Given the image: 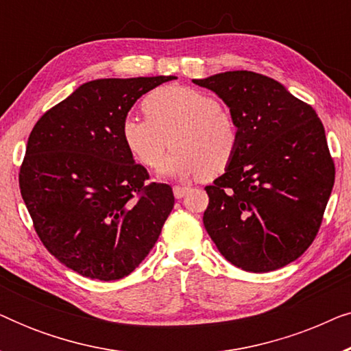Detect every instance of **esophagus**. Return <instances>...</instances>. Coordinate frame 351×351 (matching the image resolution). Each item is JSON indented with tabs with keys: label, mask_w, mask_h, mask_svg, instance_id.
<instances>
[{
	"label": "esophagus",
	"mask_w": 351,
	"mask_h": 351,
	"mask_svg": "<svg viewBox=\"0 0 351 351\" xmlns=\"http://www.w3.org/2000/svg\"><path fill=\"white\" fill-rule=\"evenodd\" d=\"M172 191H174V196L177 199H180V198H184V196L189 193L190 191V189L189 186H179V185H176L174 189H172Z\"/></svg>",
	"instance_id": "1"
}]
</instances>
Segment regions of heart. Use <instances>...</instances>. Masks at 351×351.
<instances>
[{"mask_svg": "<svg viewBox=\"0 0 351 351\" xmlns=\"http://www.w3.org/2000/svg\"><path fill=\"white\" fill-rule=\"evenodd\" d=\"M147 117L128 114L121 137L141 165H161L171 136L172 152L161 174L189 179L217 176L227 169L238 150L239 131L233 114L214 95L189 86H165L143 100Z\"/></svg>", "mask_w": 351, "mask_h": 351, "instance_id": "heart-1", "label": "heart"}]
</instances>
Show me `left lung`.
I'll return each instance as SVG.
<instances>
[{
    "instance_id": "8db88e82",
    "label": "left lung",
    "mask_w": 351,
    "mask_h": 351,
    "mask_svg": "<svg viewBox=\"0 0 351 351\" xmlns=\"http://www.w3.org/2000/svg\"><path fill=\"white\" fill-rule=\"evenodd\" d=\"M193 83L223 100L239 131L232 162L206 186V232L241 270L265 273L294 262L313 243L334 186L323 123L265 75L237 70Z\"/></svg>"
}]
</instances>
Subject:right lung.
<instances>
[{"label": "right lung", "mask_w": 351, "mask_h": 351, "mask_svg": "<svg viewBox=\"0 0 351 351\" xmlns=\"http://www.w3.org/2000/svg\"><path fill=\"white\" fill-rule=\"evenodd\" d=\"M176 76L88 81L43 114L28 137L19 184L38 237L60 263L93 280L136 270L174 208L172 189L147 185L121 137L148 90Z\"/></svg>", "instance_id": "right-lung-1"}]
</instances>
